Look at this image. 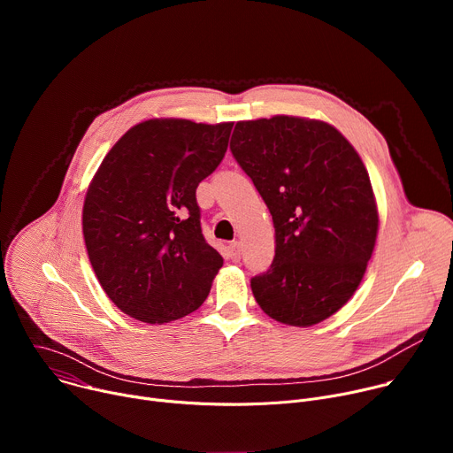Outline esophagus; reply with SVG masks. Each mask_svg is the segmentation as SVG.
<instances>
[{"instance_id": "esophagus-1", "label": "esophagus", "mask_w": 453, "mask_h": 453, "mask_svg": "<svg viewBox=\"0 0 453 453\" xmlns=\"http://www.w3.org/2000/svg\"><path fill=\"white\" fill-rule=\"evenodd\" d=\"M229 257L233 262H240V257H242V245H240V242H231L229 243Z\"/></svg>"}]
</instances>
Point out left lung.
<instances>
[{
	"label": "left lung",
	"mask_w": 453,
	"mask_h": 453,
	"mask_svg": "<svg viewBox=\"0 0 453 453\" xmlns=\"http://www.w3.org/2000/svg\"><path fill=\"white\" fill-rule=\"evenodd\" d=\"M231 152L265 201L271 267L250 278L256 303L290 326H311L360 285L376 242L369 173L335 127L296 116L238 121Z\"/></svg>",
	"instance_id": "8db88e82"
}]
</instances>
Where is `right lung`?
<instances>
[{"label": "right lung", "instance_id": "1", "mask_svg": "<svg viewBox=\"0 0 453 453\" xmlns=\"http://www.w3.org/2000/svg\"><path fill=\"white\" fill-rule=\"evenodd\" d=\"M231 128L149 119L104 157L82 229L93 271L123 313L163 325L208 297L224 257L203 234L196 191L224 159Z\"/></svg>", "mask_w": 453, "mask_h": 453}]
</instances>
